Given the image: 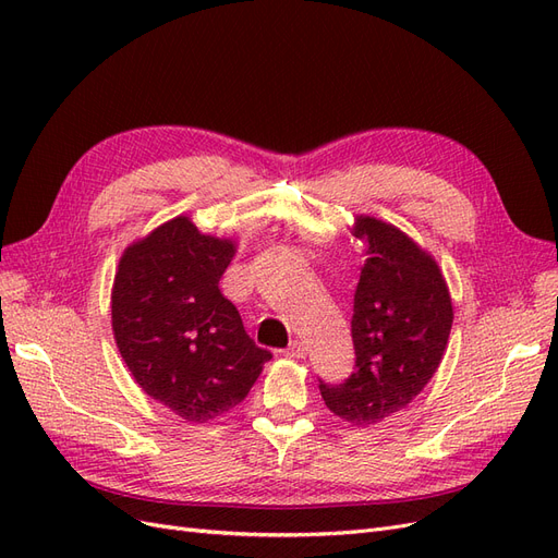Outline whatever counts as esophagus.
<instances>
[{"label": "esophagus", "mask_w": 558, "mask_h": 558, "mask_svg": "<svg viewBox=\"0 0 558 558\" xmlns=\"http://www.w3.org/2000/svg\"><path fill=\"white\" fill-rule=\"evenodd\" d=\"M286 356H291V359H305V356H307V347H305V342L293 340V342L289 344V349H286Z\"/></svg>", "instance_id": "obj_1"}]
</instances>
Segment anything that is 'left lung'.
Returning <instances> with one entry per match:
<instances>
[{
	"mask_svg": "<svg viewBox=\"0 0 558 558\" xmlns=\"http://www.w3.org/2000/svg\"><path fill=\"white\" fill-rule=\"evenodd\" d=\"M367 260L353 293V373L318 377L326 408L353 426L379 424L412 402L435 375L451 330V298L440 267L398 228L359 216Z\"/></svg>",
	"mask_w": 558,
	"mask_h": 558,
	"instance_id": "8db88e82",
	"label": "left lung"
}]
</instances>
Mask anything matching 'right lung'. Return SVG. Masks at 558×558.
I'll return each instance as SVG.
<instances>
[{
	"instance_id": "1",
	"label": "right lung",
	"mask_w": 558,
	"mask_h": 558,
	"mask_svg": "<svg viewBox=\"0 0 558 558\" xmlns=\"http://www.w3.org/2000/svg\"><path fill=\"white\" fill-rule=\"evenodd\" d=\"M232 256L230 240L177 216L123 253L113 281L111 324L128 369L191 424L240 404L272 359L218 289Z\"/></svg>"
}]
</instances>
